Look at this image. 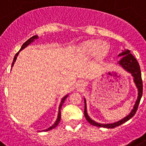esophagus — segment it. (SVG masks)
<instances>
[{
  "label": "esophagus",
  "mask_w": 146,
  "mask_h": 146,
  "mask_svg": "<svg viewBox=\"0 0 146 146\" xmlns=\"http://www.w3.org/2000/svg\"><path fill=\"white\" fill-rule=\"evenodd\" d=\"M87 85V82H85L82 81L81 82V86H82V87H85V86H86Z\"/></svg>",
  "instance_id": "obj_1"
}]
</instances>
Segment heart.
<instances>
[{
    "mask_svg": "<svg viewBox=\"0 0 146 146\" xmlns=\"http://www.w3.org/2000/svg\"><path fill=\"white\" fill-rule=\"evenodd\" d=\"M77 52L82 58H91L95 54L98 61L104 60L110 52V46L98 39H89L85 40L78 46Z\"/></svg>",
    "mask_w": 146,
    "mask_h": 146,
    "instance_id": "1",
    "label": "heart"
}]
</instances>
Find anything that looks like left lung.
<instances>
[{"label": "left lung", "instance_id": "left-lung-1", "mask_svg": "<svg viewBox=\"0 0 146 146\" xmlns=\"http://www.w3.org/2000/svg\"><path fill=\"white\" fill-rule=\"evenodd\" d=\"M122 55H124V56H123V58L121 59V61L118 62V64L124 70H126L127 71H128L129 73H131L132 74L135 84H136L137 88H138V98H137V100L134 105V107H133V109L131 113L127 116V117L123 118L122 120L119 121L118 122L113 123V124H104L95 122L94 121L91 119L89 116L88 115L87 110H86V103H85V111H84L85 117L86 118V120L90 124L94 125V126L99 127H106V128H114V127H116L117 126H119L121 124H124V122H126L127 121H128L129 119H131L133 116L134 115L135 113L137 112L139 104V102H140L141 98H142V95H143V80H142V76H141L140 67L139 65V63L137 61V59L133 56L132 54H131V52L129 50L124 51L123 52L120 53V54H118V56H122Z\"/></svg>", "mask_w": 146, "mask_h": 146}]
</instances>
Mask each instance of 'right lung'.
<instances>
[{
    "mask_svg": "<svg viewBox=\"0 0 146 146\" xmlns=\"http://www.w3.org/2000/svg\"><path fill=\"white\" fill-rule=\"evenodd\" d=\"M36 39H37V36H36H36H32V37H31L30 39H28V40H27L26 42H24L23 45H22V48H21V49H20V50H19V52H20V51H21V50H22V49H23L24 48H25L26 46H28V45L30 44L31 42H33V41H34V40H36ZM19 52H17V53H16V54H15V57H14V58H13V64H12V67H13V65L14 62H15V60H16V58H17L18 54H19ZM67 98V96H65L64 98H63V99H62V100H61V104H60V106H59L58 115V118H57L56 121L54 122V124H53L52 126L50 127H48V129H46V130H45V131H50V130H52V129L54 128L55 127L58 126V123L60 122V121H61V106H62L63 104H64V102L65 99H66V98Z\"/></svg>",
    "mask_w": 146,
    "mask_h": 146,
    "instance_id": "obj_1",
    "label": "right lung"
}]
</instances>
